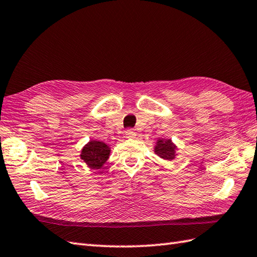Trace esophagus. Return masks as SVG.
Here are the masks:
<instances>
[{
	"instance_id": "esophagus-1",
	"label": "esophagus",
	"mask_w": 257,
	"mask_h": 257,
	"mask_svg": "<svg viewBox=\"0 0 257 257\" xmlns=\"http://www.w3.org/2000/svg\"><path fill=\"white\" fill-rule=\"evenodd\" d=\"M124 135H125V138H128V139H135V138H136V136H137V134L135 133V130H134V129H128V130H125V132H124Z\"/></svg>"
}]
</instances>
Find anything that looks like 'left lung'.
Wrapping results in <instances>:
<instances>
[{
	"mask_svg": "<svg viewBox=\"0 0 257 257\" xmlns=\"http://www.w3.org/2000/svg\"><path fill=\"white\" fill-rule=\"evenodd\" d=\"M177 150L178 147L172 143V140L165 138L158 139L154 148L155 154L159 158H161L162 160L166 161L173 160L174 158L178 156Z\"/></svg>",
	"mask_w": 257,
	"mask_h": 257,
	"instance_id": "obj_1",
	"label": "left lung"
}]
</instances>
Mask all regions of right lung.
Wrapping results in <instances>:
<instances>
[{
	"instance_id": "add662e5",
	"label": "right lung",
	"mask_w": 257,
	"mask_h": 257,
	"mask_svg": "<svg viewBox=\"0 0 257 257\" xmlns=\"http://www.w3.org/2000/svg\"><path fill=\"white\" fill-rule=\"evenodd\" d=\"M110 146L100 140H89L80 151V159L90 169H101L110 156Z\"/></svg>"
}]
</instances>
